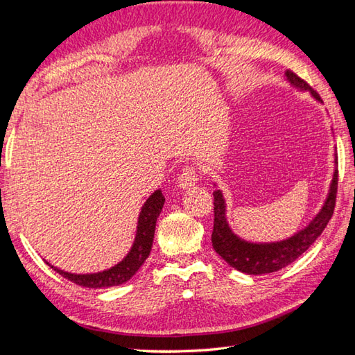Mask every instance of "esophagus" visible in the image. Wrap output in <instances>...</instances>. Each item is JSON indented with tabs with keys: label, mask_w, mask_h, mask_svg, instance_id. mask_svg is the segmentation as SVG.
<instances>
[{
	"label": "esophagus",
	"mask_w": 355,
	"mask_h": 355,
	"mask_svg": "<svg viewBox=\"0 0 355 355\" xmlns=\"http://www.w3.org/2000/svg\"><path fill=\"white\" fill-rule=\"evenodd\" d=\"M180 188H190L198 182V168L194 165H185L178 178Z\"/></svg>",
	"instance_id": "esophagus-1"
}]
</instances>
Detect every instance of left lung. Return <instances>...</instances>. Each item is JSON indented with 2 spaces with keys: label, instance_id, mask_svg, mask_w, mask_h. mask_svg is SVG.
<instances>
[{
  "label": "left lung",
  "instance_id": "8db88e82",
  "mask_svg": "<svg viewBox=\"0 0 355 355\" xmlns=\"http://www.w3.org/2000/svg\"><path fill=\"white\" fill-rule=\"evenodd\" d=\"M288 81L299 89L311 92L315 99L320 101L319 93L302 78L294 73L291 70H286ZM337 187H338V170L334 171L332 182L329 188V194L324 205L322 207L320 213L315 216L313 222L306 228L299 231L297 234L286 239L282 242L274 243H251L245 242L241 237H237L233 231L230 230L225 219V200H223L222 193L216 190L214 196V227L211 234L213 248L216 252L225 260V262L241 272L247 274H268L276 272L286 265L293 263L295 259L300 257L311 245L315 242L323 230L327 228L329 219L332 218L336 207L337 198Z\"/></svg>",
  "mask_w": 355,
  "mask_h": 355
}]
</instances>
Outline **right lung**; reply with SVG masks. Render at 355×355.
<instances>
[{
  "instance_id": "obj_1",
  "label": "right lung",
  "mask_w": 355,
  "mask_h": 355,
  "mask_svg": "<svg viewBox=\"0 0 355 355\" xmlns=\"http://www.w3.org/2000/svg\"><path fill=\"white\" fill-rule=\"evenodd\" d=\"M164 202L165 198L162 196L161 190H156L147 199L141 209L139 220H137L136 239L132 250L122 262L112 266L110 270L95 274H71L58 270L55 266H52V268L58 274H61L64 279H69L73 284L85 288H108L125 284L127 280L135 276V272L141 268V265L146 262V259L150 254L151 245H153L156 220L162 211Z\"/></svg>"
}]
</instances>
